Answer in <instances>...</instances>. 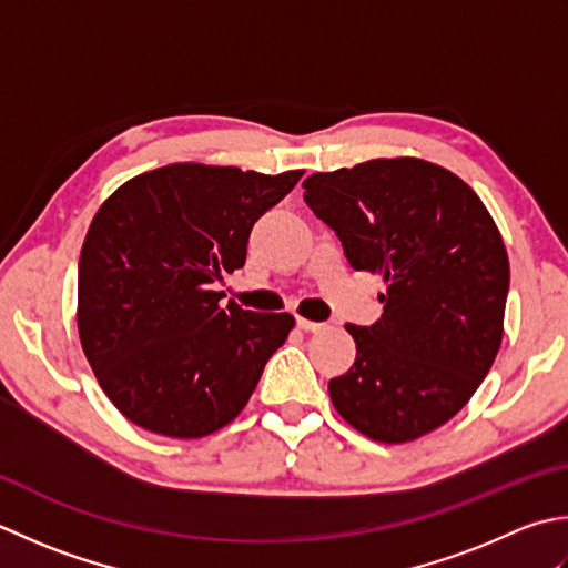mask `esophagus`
Listing matches in <instances>:
<instances>
[{
  "mask_svg": "<svg viewBox=\"0 0 568 568\" xmlns=\"http://www.w3.org/2000/svg\"><path fill=\"white\" fill-rule=\"evenodd\" d=\"M296 326L301 331H306V333H318V331L326 328V323H316V321H308V318H296Z\"/></svg>",
  "mask_w": 568,
  "mask_h": 568,
  "instance_id": "34e87169",
  "label": "esophagus"
}]
</instances>
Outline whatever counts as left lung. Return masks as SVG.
I'll use <instances>...</instances> for the list:
<instances>
[{"instance_id":"left-lung-1","label":"left lung","mask_w":568,"mask_h":568,"mask_svg":"<svg viewBox=\"0 0 568 568\" xmlns=\"http://www.w3.org/2000/svg\"><path fill=\"white\" fill-rule=\"evenodd\" d=\"M304 201L353 270L387 282L385 314L345 326L357 355L328 382L333 407L382 444L438 429L500 351L510 262L490 213L456 173L412 156L314 173Z\"/></svg>"}]
</instances>
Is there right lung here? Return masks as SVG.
<instances>
[{
  "label": "right lung",
  "mask_w": 568,
  "mask_h": 568,
  "mask_svg": "<svg viewBox=\"0 0 568 568\" xmlns=\"http://www.w3.org/2000/svg\"><path fill=\"white\" fill-rule=\"evenodd\" d=\"M304 171L171 164L114 191L78 262V333L126 419L171 438L223 429L245 407L294 316L220 306L252 225Z\"/></svg>",
  "instance_id": "1"
}]
</instances>
